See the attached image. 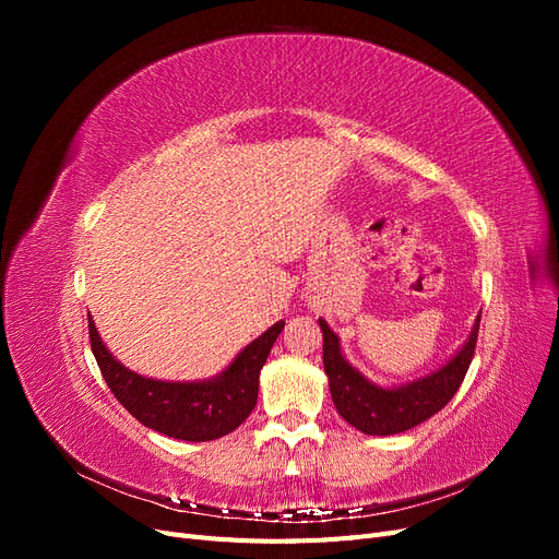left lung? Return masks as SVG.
<instances>
[{"mask_svg": "<svg viewBox=\"0 0 559 559\" xmlns=\"http://www.w3.org/2000/svg\"><path fill=\"white\" fill-rule=\"evenodd\" d=\"M480 314L473 324L468 341L454 357L433 373L405 382L401 386H380L364 378L341 352V341L324 319L319 329L324 333V370L329 376L335 411L347 425L368 436H394L427 421L456 394L476 352Z\"/></svg>", "mask_w": 559, "mask_h": 559, "instance_id": "1", "label": "left lung"}]
</instances>
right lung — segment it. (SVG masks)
<instances>
[{
    "mask_svg": "<svg viewBox=\"0 0 559 559\" xmlns=\"http://www.w3.org/2000/svg\"><path fill=\"white\" fill-rule=\"evenodd\" d=\"M284 321L251 341L216 378L167 382L144 378L118 361L99 337L88 314L95 361L118 403L144 427L177 441L205 443L238 429L259 399V376Z\"/></svg>",
    "mask_w": 559,
    "mask_h": 559,
    "instance_id": "obj_1",
    "label": "right lung"
}]
</instances>
